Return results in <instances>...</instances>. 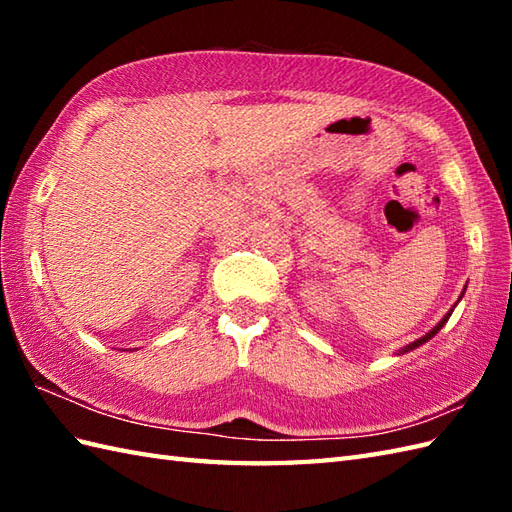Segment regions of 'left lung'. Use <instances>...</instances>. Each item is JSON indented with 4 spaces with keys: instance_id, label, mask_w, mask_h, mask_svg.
<instances>
[{
    "instance_id": "obj_1",
    "label": "left lung",
    "mask_w": 512,
    "mask_h": 512,
    "mask_svg": "<svg viewBox=\"0 0 512 512\" xmlns=\"http://www.w3.org/2000/svg\"><path fill=\"white\" fill-rule=\"evenodd\" d=\"M451 312H453V308H451V310H449L447 314H444V319H442V321H440V323L436 325V328H433L431 332H427V334H424V336H422V339H418V341H413V343H409L407 347H402V350H400L398 354H405V352H411V350H416V347H420L422 343H427L429 339H433V336H436V334H438V332L442 330V325L449 321V317H451Z\"/></svg>"
}]
</instances>
